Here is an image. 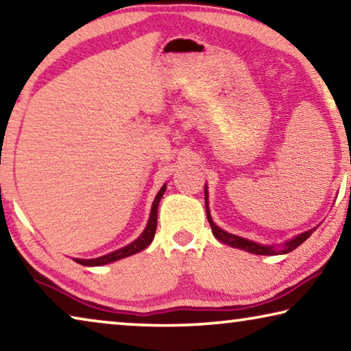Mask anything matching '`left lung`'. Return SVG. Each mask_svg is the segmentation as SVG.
<instances>
[{
    "mask_svg": "<svg viewBox=\"0 0 351 351\" xmlns=\"http://www.w3.org/2000/svg\"><path fill=\"white\" fill-rule=\"evenodd\" d=\"M209 197H208V186H204V202H206V214H208V220H209V225H210V230H213V234L219 239L220 242L226 243V245H230L232 248H239V250H245L248 253H253V254H263V256H275V254H286L289 252H292V250H295L297 247L302 245V243L308 239L313 232L317 230V225L315 228L309 231H304L302 234L295 236L291 241H287L285 243H280V245H264V243H259V242H253V241H248L245 237H241V236H236V234H231V232H228L225 230H221L220 226H217L214 223L213 217H210V210H209Z\"/></svg>",
    "mask_w": 351,
    "mask_h": 351,
    "instance_id": "1",
    "label": "left lung"
}]
</instances>
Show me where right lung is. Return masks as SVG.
Masks as SVG:
<instances>
[{
    "label": "right lung",
    "instance_id": "right-lung-1",
    "mask_svg": "<svg viewBox=\"0 0 351 351\" xmlns=\"http://www.w3.org/2000/svg\"><path fill=\"white\" fill-rule=\"evenodd\" d=\"M165 189H167V184H164L162 187H160V191L158 192V195H156L145 230L142 231V234L138 236L134 242L128 243L126 247L120 248V250H115V252L109 253V254L99 256V258H93V259H80V258H76L75 259L76 263L81 264V265H86V267H98V265L115 263V261L128 258V256H132V254H136L138 252H142V250H145L149 245V243L153 242L154 234H156V226H158V206H159L160 198H162V195L165 193Z\"/></svg>",
    "mask_w": 351,
    "mask_h": 351
}]
</instances>
